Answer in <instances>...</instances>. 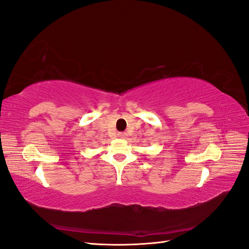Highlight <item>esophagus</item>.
Masks as SVG:
<instances>
[{"label": "esophagus", "instance_id": "1", "mask_svg": "<svg viewBox=\"0 0 249 249\" xmlns=\"http://www.w3.org/2000/svg\"><path fill=\"white\" fill-rule=\"evenodd\" d=\"M117 135H118V137L122 138V139L126 138V133H124V132H119Z\"/></svg>", "mask_w": 249, "mask_h": 249}]
</instances>
